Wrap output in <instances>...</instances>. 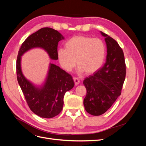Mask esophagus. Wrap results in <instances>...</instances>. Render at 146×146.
I'll use <instances>...</instances> for the list:
<instances>
[{
  "label": "esophagus",
  "mask_w": 146,
  "mask_h": 146,
  "mask_svg": "<svg viewBox=\"0 0 146 146\" xmlns=\"http://www.w3.org/2000/svg\"><path fill=\"white\" fill-rule=\"evenodd\" d=\"M73 80L74 81V83H75V85H78L79 83H80V80L77 77H74L73 78Z\"/></svg>",
  "instance_id": "1"
}]
</instances>
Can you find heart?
I'll return each instance as SVG.
<instances>
[{"label": "heart", "mask_w": 146, "mask_h": 146, "mask_svg": "<svg viewBox=\"0 0 146 146\" xmlns=\"http://www.w3.org/2000/svg\"><path fill=\"white\" fill-rule=\"evenodd\" d=\"M106 55L105 43L99 38L78 35L65 43V48L57 52L59 62L67 71H71L76 63L78 71L91 74L102 66Z\"/></svg>", "instance_id": "obj_1"}]
</instances>
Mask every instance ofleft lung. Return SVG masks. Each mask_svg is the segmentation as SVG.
I'll return each mask as SVG.
<instances>
[{
	"label": "left lung",
	"instance_id": "1",
	"mask_svg": "<svg viewBox=\"0 0 146 146\" xmlns=\"http://www.w3.org/2000/svg\"><path fill=\"white\" fill-rule=\"evenodd\" d=\"M107 47V61L102 68L86 77L83 85L86 95L83 104L91 115L99 116L111 107L121 90L126 75L123 52L116 40L101 32Z\"/></svg>",
	"mask_w": 146,
	"mask_h": 146
}]
</instances>
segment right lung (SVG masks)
<instances>
[{"mask_svg": "<svg viewBox=\"0 0 146 146\" xmlns=\"http://www.w3.org/2000/svg\"><path fill=\"white\" fill-rule=\"evenodd\" d=\"M64 37L58 31L49 27L42 28L31 35L22 44L16 60L17 79L30 109L41 117L52 118L58 115L63 109L66 91L74 86L72 76L58 66L50 63L44 85L35 87L23 76L21 68V56L33 47L46 50L52 60H58V42Z\"/></svg>", "mask_w": 146, "mask_h": 146, "instance_id": "obj_1", "label": "right lung"}]
</instances>
